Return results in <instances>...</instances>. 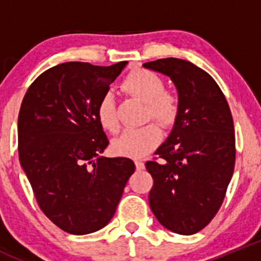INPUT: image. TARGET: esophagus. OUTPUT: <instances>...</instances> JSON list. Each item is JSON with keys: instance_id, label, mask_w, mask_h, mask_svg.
Instances as JSON below:
<instances>
[{"instance_id": "esophagus-1", "label": "esophagus", "mask_w": 261, "mask_h": 261, "mask_svg": "<svg viewBox=\"0 0 261 261\" xmlns=\"http://www.w3.org/2000/svg\"><path fill=\"white\" fill-rule=\"evenodd\" d=\"M135 165H136V169H138V170L145 169V164H144V163L141 162V160H136Z\"/></svg>"}]
</instances>
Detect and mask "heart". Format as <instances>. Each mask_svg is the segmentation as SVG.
<instances>
[{
    "mask_svg": "<svg viewBox=\"0 0 261 261\" xmlns=\"http://www.w3.org/2000/svg\"><path fill=\"white\" fill-rule=\"evenodd\" d=\"M122 88L130 96L145 102V118H154L163 126L175 122L179 114V99L177 94L165 89V82L156 73L138 69L130 73L122 83ZM97 118L105 130L116 133L118 130L117 109L115 94L106 91L97 105ZM162 140V130L155 123H146L138 128H128L116 138L112 149L117 155L127 158H141L151 151Z\"/></svg>",
    "mask_w": 261,
    "mask_h": 261,
    "instance_id": "1",
    "label": "heart"
}]
</instances>
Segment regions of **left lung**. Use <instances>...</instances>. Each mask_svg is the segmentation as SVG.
<instances>
[{
    "mask_svg": "<svg viewBox=\"0 0 261 261\" xmlns=\"http://www.w3.org/2000/svg\"><path fill=\"white\" fill-rule=\"evenodd\" d=\"M144 68L175 84L179 114L167 140L146 162L152 188L149 204L160 225L179 235L206 227L220 210L235 167L230 107L215 80L188 60L165 58Z\"/></svg>",
    "mask_w": 261,
    "mask_h": 261,
    "instance_id": "8db88e82",
    "label": "left lung"
}]
</instances>
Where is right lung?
Wrapping results in <instances>:
<instances>
[{"instance_id": "right-lung-1", "label": "right lung", "mask_w": 261, "mask_h": 261, "mask_svg": "<svg viewBox=\"0 0 261 261\" xmlns=\"http://www.w3.org/2000/svg\"><path fill=\"white\" fill-rule=\"evenodd\" d=\"M127 62H69L41 73L18 114V158L39 207L72 235L101 230L114 217L135 164L105 158L109 140L97 105Z\"/></svg>"}]
</instances>
